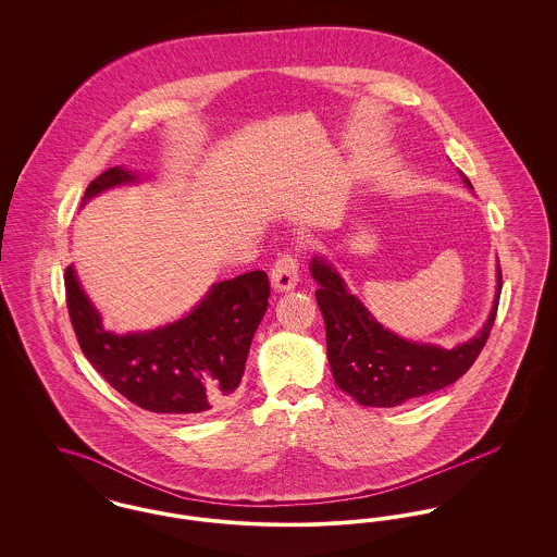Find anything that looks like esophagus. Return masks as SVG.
I'll return each instance as SVG.
<instances>
[{"label": "esophagus", "mask_w": 557, "mask_h": 557, "mask_svg": "<svg viewBox=\"0 0 557 557\" xmlns=\"http://www.w3.org/2000/svg\"><path fill=\"white\" fill-rule=\"evenodd\" d=\"M298 282V259L292 252H284L271 267V288L275 292H288Z\"/></svg>", "instance_id": "1"}]
</instances>
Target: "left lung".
<instances>
[{"mask_svg":"<svg viewBox=\"0 0 557 557\" xmlns=\"http://www.w3.org/2000/svg\"><path fill=\"white\" fill-rule=\"evenodd\" d=\"M463 184L472 187L470 180ZM311 275L325 321L327 361L341 391L368 407H397L405 400L436 393L457 382L474 366L486 345L502 294V269L497 271V296L484 327L468 343L443 346L418 345L382 327L370 311L346 290L343 277L325 259L311 261Z\"/></svg>","mask_w":557,"mask_h":557,"instance_id":"8db88e82","label":"left lung"}]
</instances>
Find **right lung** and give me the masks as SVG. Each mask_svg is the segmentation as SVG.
<instances>
[{
    "label": "right lung",
    "mask_w": 557,
    "mask_h": 557,
    "mask_svg": "<svg viewBox=\"0 0 557 557\" xmlns=\"http://www.w3.org/2000/svg\"><path fill=\"white\" fill-rule=\"evenodd\" d=\"M135 180L132 171L112 166L87 186L83 205ZM64 286L81 350L108 384L146 411L187 418L234 397L271 290L265 271H248L214 284L186 318L119 336L102 325L73 265L64 271Z\"/></svg>",
    "instance_id": "right-lung-1"
}]
</instances>
